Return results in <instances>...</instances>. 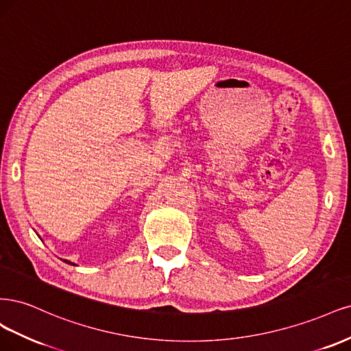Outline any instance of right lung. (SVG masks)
<instances>
[{"mask_svg":"<svg viewBox=\"0 0 351 351\" xmlns=\"http://www.w3.org/2000/svg\"><path fill=\"white\" fill-rule=\"evenodd\" d=\"M65 263H66V261H65Z\"/></svg>","mask_w":351,"mask_h":351,"instance_id":"right-lung-1","label":"right lung"}]
</instances>
